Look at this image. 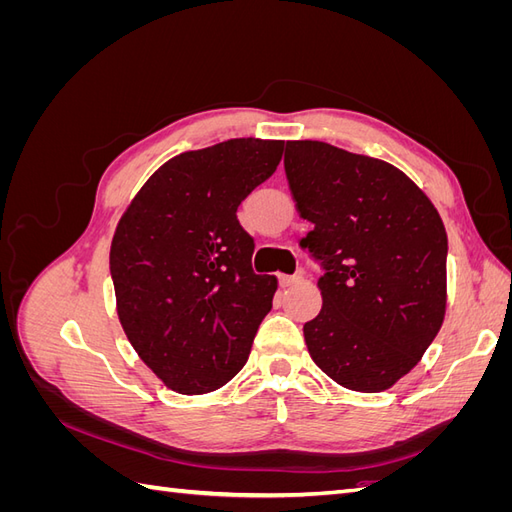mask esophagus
Wrapping results in <instances>:
<instances>
[{"instance_id": "esophagus-1", "label": "esophagus", "mask_w": 512, "mask_h": 512, "mask_svg": "<svg viewBox=\"0 0 512 512\" xmlns=\"http://www.w3.org/2000/svg\"><path fill=\"white\" fill-rule=\"evenodd\" d=\"M303 280L301 275H280V284L284 286V288H288V286H294V284H299Z\"/></svg>"}]
</instances>
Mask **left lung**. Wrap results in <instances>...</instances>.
Listing matches in <instances>:
<instances>
[{"label":"left lung","instance_id":"left-lung-1","mask_svg":"<svg viewBox=\"0 0 512 512\" xmlns=\"http://www.w3.org/2000/svg\"><path fill=\"white\" fill-rule=\"evenodd\" d=\"M299 241L320 262V314L303 335L337 384L380 393L406 376L446 312L448 239L436 207L389 162L320 141H288Z\"/></svg>","mask_w":512,"mask_h":512}]
</instances>
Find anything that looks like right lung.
Instances as JSON below:
<instances>
[{
  "label": "right lung",
  "mask_w": 512,
  "mask_h": 512,
  "mask_svg": "<svg viewBox=\"0 0 512 512\" xmlns=\"http://www.w3.org/2000/svg\"><path fill=\"white\" fill-rule=\"evenodd\" d=\"M284 141L232 138L168 160L123 213L111 245L117 314L168 389L203 395L239 374L277 280L252 269L237 209L282 160Z\"/></svg>",
  "instance_id": "add662e5"
}]
</instances>
